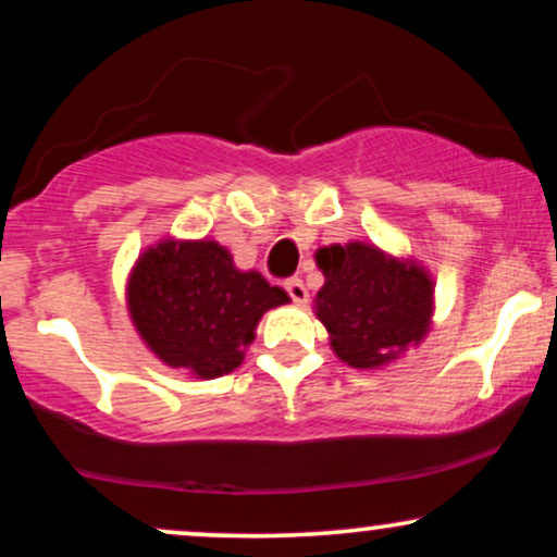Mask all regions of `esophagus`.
Returning a JSON list of instances; mask_svg holds the SVG:
<instances>
[{
    "label": "esophagus",
    "instance_id": "obj_1",
    "mask_svg": "<svg viewBox=\"0 0 557 557\" xmlns=\"http://www.w3.org/2000/svg\"><path fill=\"white\" fill-rule=\"evenodd\" d=\"M285 290H287V296L293 298V304H298V306H304L306 300H308V290H306V285L300 283L298 277H290L285 283Z\"/></svg>",
    "mask_w": 557,
    "mask_h": 557
}]
</instances>
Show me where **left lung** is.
Segmentation results:
<instances>
[{"label": "left lung", "mask_w": 557, "mask_h": 557, "mask_svg": "<svg viewBox=\"0 0 557 557\" xmlns=\"http://www.w3.org/2000/svg\"><path fill=\"white\" fill-rule=\"evenodd\" d=\"M324 285L313 311L339 360L360 371L397 360L431 330L433 280L412 259L352 240L317 251Z\"/></svg>", "instance_id": "left-lung-1"}]
</instances>
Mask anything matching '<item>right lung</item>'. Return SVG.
Returning <instances> with one entry per match:
<instances>
[{
    "label": "right lung",
    "mask_w": 557,
    "mask_h": 557,
    "mask_svg": "<svg viewBox=\"0 0 557 557\" xmlns=\"http://www.w3.org/2000/svg\"><path fill=\"white\" fill-rule=\"evenodd\" d=\"M283 287L240 272L218 240L165 238L139 253L126 283V308L143 343L171 368L218 379L244 363L246 347Z\"/></svg>",
    "instance_id": "obj_1"
}]
</instances>
